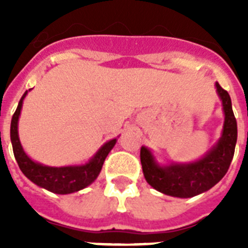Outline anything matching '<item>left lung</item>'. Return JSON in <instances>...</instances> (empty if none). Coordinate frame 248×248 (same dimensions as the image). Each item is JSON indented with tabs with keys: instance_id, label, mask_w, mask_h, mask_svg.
Wrapping results in <instances>:
<instances>
[{
	"instance_id": "8db88e82",
	"label": "left lung",
	"mask_w": 248,
	"mask_h": 248,
	"mask_svg": "<svg viewBox=\"0 0 248 248\" xmlns=\"http://www.w3.org/2000/svg\"><path fill=\"white\" fill-rule=\"evenodd\" d=\"M215 85L225 113L222 135L201 159L192 163H172L161 166L148 148L141 146L140 149L145 180L157 191L174 198H192L211 189L229 170L237 141V123L229 93L217 82Z\"/></svg>"
}]
</instances>
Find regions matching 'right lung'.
Segmentation results:
<instances>
[{"label": "right lung", "instance_id": "add662e5", "mask_svg": "<svg viewBox=\"0 0 248 248\" xmlns=\"http://www.w3.org/2000/svg\"><path fill=\"white\" fill-rule=\"evenodd\" d=\"M27 93L28 92L26 91L25 94L22 95L18 107L11 120V143H12L13 154H15L21 171L32 183L38 185L39 187L48 190V191L54 192V194H72V192L79 191L91 185L99 175L105 157L108 156L109 151L115 145L117 139L107 141L88 163L83 164V165L53 168V166L36 163L26 154L18 138V118L21 114L23 99Z\"/></svg>", "mask_w": 248, "mask_h": 248}]
</instances>
